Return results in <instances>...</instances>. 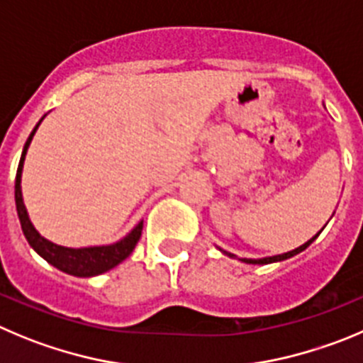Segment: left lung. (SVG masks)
Segmentation results:
<instances>
[{"mask_svg": "<svg viewBox=\"0 0 363 363\" xmlns=\"http://www.w3.org/2000/svg\"><path fill=\"white\" fill-rule=\"evenodd\" d=\"M320 231H323V229H320ZM320 231L317 233V235L313 236V238H310L308 240L306 243H303V245L301 247H297V249H294V250H290V252H284V254H277V256H269V258H259V259H252V258H240L242 259L243 263H249V265H267V263H274V262H283V259H289V258H292V256H296V254H299V252H303L304 249H306L308 245H310L311 242H313L315 238H317V236L320 235ZM222 250V249H220ZM223 254H228L229 258H236L235 254H231V252H228V250H222Z\"/></svg>", "mask_w": 363, "mask_h": 363, "instance_id": "8db88e82", "label": "left lung"}]
</instances>
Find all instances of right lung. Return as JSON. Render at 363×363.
Here are the masks:
<instances>
[{
    "label": "right lung",
    "mask_w": 363,
    "mask_h": 363,
    "mask_svg": "<svg viewBox=\"0 0 363 363\" xmlns=\"http://www.w3.org/2000/svg\"><path fill=\"white\" fill-rule=\"evenodd\" d=\"M44 120V116L40 118L39 123L35 125V128L32 130V134L28 135L25 147H23L21 161L18 166V174H16V208H18V216L19 222H21V229L25 238L28 240L30 247L39 254L40 258H44L50 265H53L55 269L62 270V272L71 274V276L77 277H91L98 276V274H104L107 270L114 269L116 265H120L125 258L130 256V252L134 250L135 243L140 242L141 231H143V220H141L127 236L120 240L116 243H111V245H94V247H82V249H71V247H62L57 245V243L50 242L44 236H40L37 233V229L33 228V223L30 222L28 213H26L25 202H23V193H21V174H23V164H25V155L28 150L30 143H32V138L35 134V130L39 128L40 121Z\"/></svg>",
    "instance_id": "1"
}]
</instances>
